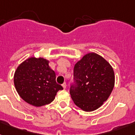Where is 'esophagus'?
I'll return each mask as SVG.
<instances>
[{"mask_svg": "<svg viewBox=\"0 0 135 135\" xmlns=\"http://www.w3.org/2000/svg\"><path fill=\"white\" fill-rule=\"evenodd\" d=\"M62 87H63L64 89H66V83H64L63 84H62Z\"/></svg>", "mask_w": 135, "mask_h": 135, "instance_id": "1", "label": "esophagus"}]
</instances>
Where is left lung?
Wrapping results in <instances>:
<instances>
[{"instance_id": "left-lung-1", "label": "left lung", "mask_w": 135, "mask_h": 135, "mask_svg": "<svg viewBox=\"0 0 135 135\" xmlns=\"http://www.w3.org/2000/svg\"><path fill=\"white\" fill-rule=\"evenodd\" d=\"M74 77L70 94L74 104L85 111L99 108L109 98L115 83L112 66L94 52L86 54L75 64Z\"/></svg>"}]
</instances>
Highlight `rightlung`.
Wrapping results in <instances>:
<instances>
[{
    "mask_svg": "<svg viewBox=\"0 0 135 135\" xmlns=\"http://www.w3.org/2000/svg\"><path fill=\"white\" fill-rule=\"evenodd\" d=\"M42 57H30L19 65L14 83L21 98L34 107L48 104L63 88L56 82V74Z\"/></svg>",
    "mask_w": 135,
    "mask_h": 135,
    "instance_id": "right-lung-1",
    "label": "right lung"
}]
</instances>
